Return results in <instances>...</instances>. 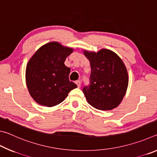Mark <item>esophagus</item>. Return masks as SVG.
I'll list each match as a JSON object with an SVG mask.
<instances>
[{"label":"esophagus","instance_id":"esophagus-1","mask_svg":"<svg viewBox=\"0 0 157 157\" xmlns=\"http://www.w3.org/2000/svg\"><path fill=\"white\" fill-rule=\"evenodd\" d=\"M75 84L78 85V87H80L81 86V82H80V80H77L75 82Z\"/></svg>","mask_w":157,"mask_h":157}]
</instances>
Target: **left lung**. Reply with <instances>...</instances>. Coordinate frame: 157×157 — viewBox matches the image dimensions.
I'll list each match as a JSON object with an SVG mask.
<instances>
[{
	"label": "left lung",
	"mask_w": 157,
	"mask_h": 157,
	"mask_svg": "<svg viewBox=\"0 0 157 157\" xmlns=\"http://www.w3.org/2000/svg\"><path fill=\"white\" fill-rule=\"evenodd\" d=\"M89 60L91 75L83 93L89 104L97 109L111 110L120 105L128 86V73L122 59L110 50L98 52L84 50Z\"/></svg>",
	"instance_id": "8db88e82"
}]
</instances>
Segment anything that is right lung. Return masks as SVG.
<instances>
[{
    "label": "right lung",
    "mask_w": 157,
    "mask_h": 157,
    "mask_svg": "<svg viewBox=\"0 0 157 157\" xmlns=\"http://www.w3.org/2000/svg\"><path fill=\"white\" fill-rule=\"evenodd\" d=\"M73 51L58 42L42 46L26 66L25 79L29 93L35 102L51 107L59 105L77 85L69 80L70 68L64 62Z\"/></svg>",
    "instance_id": "1"
}]
</instances>
